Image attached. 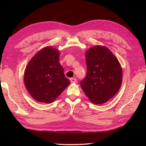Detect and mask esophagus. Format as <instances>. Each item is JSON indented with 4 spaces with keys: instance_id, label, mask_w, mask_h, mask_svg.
Masks as SVG:
<instances>
[{
    "instance_id": "obj_1",
    "label": "esophagus",
    "mask_w": 146,
    "mask_h": 146,
    "mask_svg": "<svg viewBox=\"0 0 146 146\" xmlns=\"http://www.w3.org/2000/svg\"><path fill=\"white\" fill-rule=\"evenodd\" d=\"M70 80L71 83H75V82H76V79L75 78H71Z\"/></svg>"
}]
</instances>
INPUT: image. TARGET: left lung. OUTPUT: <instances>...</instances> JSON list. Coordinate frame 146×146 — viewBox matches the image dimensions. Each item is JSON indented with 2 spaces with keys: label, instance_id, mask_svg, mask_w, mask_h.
Here are the masks:
<instances>
[{
  "label": "left lung",
  "instance_id": "left-lung-1",
  "mask_svg": "<svg viewBox=\"0 0 146 146\" xmlns=\"http://www.w3.org/2000/svg\"><path fill=\"white\" fill-rule=\"evenodd\" d=\"M87 73L81 88L95 104L107 102L117 94L122 84V68L108 48L96 46L86 53Z\"/></svg>",
  "mask_w": 146,
  "mask_h": 146
}]
</instances>
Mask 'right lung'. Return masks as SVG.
Segmentation results:
<instances>
[{"mask_svg":"<svg viewBox=\"0 0 146 146\" xmlns=\"http://www.w3.org/2000/svg\"><path fill=\"white\" fill-rule=\"evenodd\" d=\"M59 55L57 49L46 47L27 66L24 83L29 93L38 102L51 103L70 84L58 62Z\"/></svg>","mask_w":146,"mask_h":146,"instance_id":"right-lung-1","label":"right lung"}]
</instances>
